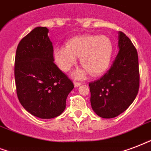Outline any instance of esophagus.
<instances>
[{
  "instance_id": "esophagus-1",
  "label": "esophagus",
  "mask_w": 151,
  "mask_h": 151,
  "mask_svg": "<svg viewBox=\"0 0 151 151\" xmlns=\"http://www.w3.org/2000/svg\"><path fill=\"white\" fill-rule=\"evenodd\" d=\"M73 84H74V86H75V87H78V86H81L82 83L80 82V81H73Z\"/></svg>"
}]
</instances>
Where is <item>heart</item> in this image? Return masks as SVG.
Masks as SVG:
<instances>
[{
	"instance_id": "b5f03b06",
	"label": "heart",
	"mask_w": 151,
	"mask_h": 151,
	"mask_svg": "<svg viewBox=\"0 0 151 151\" xmlns=\"http://www.w3.org/2000/svg\"><path fill=\"white\" fill-rule=\"evenodd\" d=\"M112 43L106 35H81L71 38L65 47L55 49L54 56L58 65L63 71H69L81 57L83 70H77L76 77H83L86 71L93 76L101 74L109 67L112 55Z\"/></svg>"
}]
</instances>
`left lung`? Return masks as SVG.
<instances>
[{
	"label": "left lung",
	"instance_id": "8db88e82",
	"mask_svg": "<svg viewBox=\"0 0 151 151\" xmlns=\"http://www.w3.org/2000/svg\"><path fill=\"white\" fill-rule=\"evenodd\" d=\"M119 53L109 70L89 82L92 109L99 116L114 118L126 111L139 88V57L136 48L124 32L119 33Z\"/></svg>",
	"mask_w": 151,
	"mask_h": 151
}]
</instances>
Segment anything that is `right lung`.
I'll return each mask as SVG.
<instances>
[{
	"label": "right lung",
	"instance_id": "add662e5",
	"mask_svg": "<svg viewBox=\"0 0 151 151\" xmlns=\"http://www.w3.org/2000/svg\"><path fill=\"white\" fill-rule=\"evenodd\" d=\"M46 27H37L23 38L15 58V81L19 102L41 119L58 116L65 109L73 81L54 63L52 42Z\"/></svg>",
	"mask_w": 151,
	"mask_h": 151
}]
</instances>
